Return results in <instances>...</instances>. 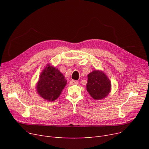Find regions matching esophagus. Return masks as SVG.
I'll list each match as a JSON object with an SVG mask.
<instances>
[{
	"instance_id": "1",
	"label": "esophagus",
	"mask_w": 149,
	"mask_h": 149,
	"mask_svg": "<svg viewBox=\"0 0 149 149\" xmlns=\"http://www.w3.org/2000/svg\"><path fill=\"white\" fill-rule=\"evenodd\" d=\"M78 81H75V80H70V82H69V84L70 85H74V84H78Z\"/></svg>"
}]
</instances>
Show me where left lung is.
Returning a JSON list of instances; mask_svg holds the SVG:
<instances>
[{
    "instance_id": "left-lung-1",
    "label": "left lung",
    "mask_w": 149,
    "mask_h": 149,
    "mask_svg": "<svg viewBox=\"0 0 149 149\" xmlns=\"http://www.w3.org/2000/svg\"><path fill=\"white\" fill-rule=\"evenodd\" d=\"M88 79L86 89L93 99L103 100L111 92V82L103 70H93L88 75Z\"/></svg>"
}]
</instances>
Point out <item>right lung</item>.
<instances>
[{
	"mask_svg": "<svg viewBox=\"0 0 149 149\" xmlns=\"http://www.w3.org/2000/svg\"><path fill=\"white\" fill-rule=\"evenodd\" d=\"M48 63L39 76L36 89L45 100L54 101L57 99L66 86L67 80L56 67Z\"/></svg>",
	"mask_w": 149,
	"mask_h": 149,
	"instance_id": "obj_1",
	"label": "right lung"
}]
</instances>
